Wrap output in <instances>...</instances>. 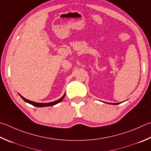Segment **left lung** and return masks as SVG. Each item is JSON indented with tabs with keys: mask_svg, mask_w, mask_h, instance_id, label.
I'll return each instance as SVG.
<instances>
[{
	"mask_svg": "<svg viewBox=\"0 0 151 151\" xmlns=\"http://www.w3.org/2000/svg\"><path fill=\"white\" fill-rule=\"evenodd\" d=\"M108 104H112V105H117V104H121V102H119V103H108Z\"/></svg>",
	"mask_w": 151,
	"mask_h": 151,
	"instance_id": "left-lung-1",
	"label": "left lung"
}]
</instances>
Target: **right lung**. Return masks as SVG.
Wrapping results in <instances>:
<instances>
[{
    "mask_svg": "<svg viewBox=\"0 0 151 151\" xmlns=\"http://www.w3.org/2000/svg\"><path fill=\"white\" fill-rule=\"evenodd\" d=\"M19 95H20V96L22 98V100H24V101H25L26 102L28 103L29 104H32V105H33L34 106H35V107H40V108H42V107H47V106H54L55 105V104H57L59 102H61V101L63 100V98L65 97V94H64V95L63 96L59 98V100H55L54 101V102H48V103H38V102H33V101H30L29 100H27L25 98H24L22 96H21L20 94H18Z\"/></svg>",
    "mask_w": 151,
    "mask_h": 151,
    "instance_id": "obj_1",
    "label": "right lung"
}]
</instances>
